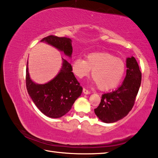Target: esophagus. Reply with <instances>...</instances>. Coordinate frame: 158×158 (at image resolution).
<instances>
[{
    "label": "esophagus",
    "instance_id": "1",
    "mask_svg": "<svg viewBox=\"0 0 158 158\" xmlns=\"http://www.w3.org/2000/svg\"><path fill=\"white\" fill-rule=\"evenodd\" d=\"M83 92H84V94H90V91H89V90H87L86 89H83Z\"/></svg>",
    "mask_w": 158,
    "mask_h": 158
}]
</instances>
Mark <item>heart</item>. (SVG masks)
<instances>
[{
  "mask_svg": "<svg viewBox=\"0 0 158 158\" xmlns=\"http://www.w3.org/2000/svg\"><path fill=\"white\" fill-rule=\"evenodd\" d=\"M92 69L91 77L100 90H106L116 87L123 77L125 66L123 60L106 53H93L86 60L76 58L73 71L79 78L86 76Z\"/></svg>",
  "mask_w": 158,
  "mask_h": 158,
  "instance_id": "1",
  "label": "heart"
}]
</instances>
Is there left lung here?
<instances>
[{
  "mask_svg": "<svg viewBox=\"0 0 158 158\" xmlns=\"http://www.w3.org/2000/svg\"><path fill=\"white\" fill-rule=\"evenodd\" d=\"M126 77L118 89L102 95L95 114L104 123H110L122 119L132 109L139 89L141 73L135 57L126 60Z\"/></svg>",
  "mask_w": 158,
  "mask_h": 158,
  "instance_id": "obj_1",
  "label": "left lung"
}]
</instances>
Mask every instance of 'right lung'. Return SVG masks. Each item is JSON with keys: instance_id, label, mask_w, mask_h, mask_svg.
<instances>
[{"instance_id": "1", "label": "right lung", "mask_w": 158, "mask_h": 158, "mask_svg": "<svg viewBox=\"0 0 158 158\" xmlns=\"http://www.w3.org/2000/svg\"><path fill=\"white\" fill-rule=\"evenodd\" d=\"M41 41H44L71 57L73 46L69 38L49 35ZM72 71L71 64L63 58L62 68L56 77L47 84H37L29 77L27 62L26 89L35 105L47 116L53 118L62 117L70 110L74 102L81 95L83 89Z\"/></svg>"}]
</instances>
